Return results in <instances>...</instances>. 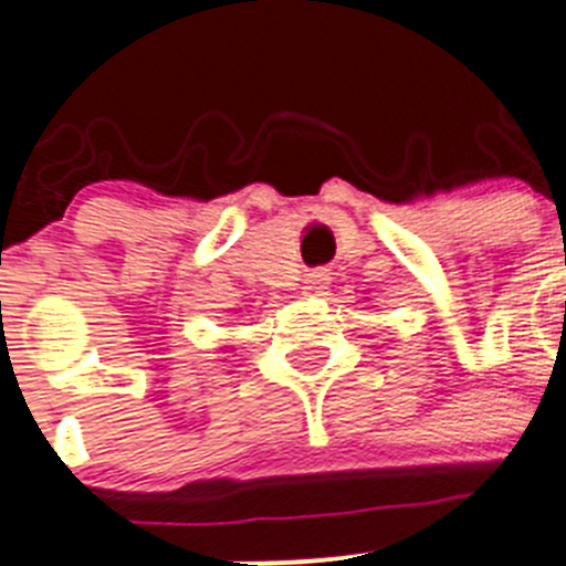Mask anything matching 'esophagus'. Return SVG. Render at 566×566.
<instances>
[{
  "instance_id": "obj_1",
  "label": "esophagus",
  "mask_w": 566,
  "mask_h": 566,
  "mask_svg": "<svg viewBox=\"0 0 566 566\" xmlns=\"http://www.w3.org/2000/svg\"><path fill=\"white\" fill-rule=\"evenodd\" d=\"M328 283H331V277H328V272H325V269H317V272H311L308 277H305V294H323L325 289H328Z\"/></svg>"
}]
</instances>
